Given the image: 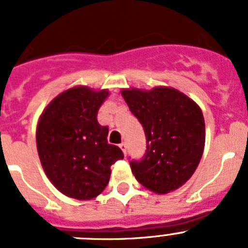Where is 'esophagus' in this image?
Listing matches in <instances>:
<instances>
[{"instance_id":"34e87169","label":"esophagus","mask_w":248,"mask_h":248,"mask_svg":"<svg viewBox=\"0 0 248 248\" xmlns=\"http://www.w3.org/2000/svg\"><path fill=\"white\" fill-rule=\"evenodd\" d=\"M119 146H120V149H122L123 153H124V155H126V144L125 143H122Z\"/></svg>"}]
</instances>
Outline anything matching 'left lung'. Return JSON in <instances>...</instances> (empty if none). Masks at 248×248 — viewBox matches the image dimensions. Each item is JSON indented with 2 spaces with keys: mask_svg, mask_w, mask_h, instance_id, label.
<instances>
[{
  "mask_svg": "<svg viewBox=\"0 0 248 248\" xmlns=\"http://www.w3.org/2000/svg\"><path fill=\"white\" fill-rule=\"evenodd\" d=\"M122 95L146 138L143 159L130 161L135 179L155 194L179 189L192 176L205 148L200 107L171 87L123 89Z\"/></svg>",
  "mask_w": 248,
  "mask_h": 248,
  "instance_id": "obj_1",
  "label": "left lung"
}]
</instances>
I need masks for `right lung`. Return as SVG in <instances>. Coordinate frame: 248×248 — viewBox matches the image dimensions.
Wrapping results in <instances>:
<instances>
[{
  "instance_id": "obj_1",
  "label": "right lung",
  "mask_w": 248,
  "mask_h": 248,
  "mask_svg": "<svg viewBox=\"0 0 248 248\" xmlns=\"http://www.w3.org/2000/svg\"><path fill=\"white\" fill-rule=\"evenodd\" d=\"M108 89L78 85L58 94L39 117L38 156L50 183L63 195L92 200L110 179V166L124 154L108 144V126L97 120Z\"/></svg>"
}]
</instances>
